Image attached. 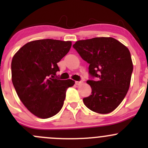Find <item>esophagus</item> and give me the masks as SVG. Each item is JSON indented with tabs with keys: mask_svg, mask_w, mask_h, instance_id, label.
Returning <instances> with one entry per match:
<instances>
[{
	"mask_svg": "<svg viewBox=\"0 0 148 148\" xmlns=\"http://www.w3.org/2000/svg\"><path fill=\"white\" fill-rule=\"evenodd\" d=\"M82 83V80H81V81H76V82H75V84H77V85L81 84Z\"/></svg>",
	"mask_w": 148,
	"mask_h": 148,
	"instance_id": "esophagus-1",
	"label": "esophagus"
}]
</instances>
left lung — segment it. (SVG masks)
Instances as JSON below:
<instances>
[{"label": "left lung", "instance_id": "obj_1", "mask_svg": "<svg viewBox=\"0 0 148 148\" xmlns=\"http://www.w3.org/2000/svg\"><path fill=\"white\" fill-rule=\"evenodd\" d=\"M73 47L89 64L90 79L86 83L92 95L84 98V104L97 113L111 112L122 102L130 84L133 65L129 49L111 37L81 40Z\"/></svg>", "mask_w": 148, "mask_h": 148}]
</instances>
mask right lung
I'll list each match as a JSON object with an SVG mask.
<instances>
[{"label": "right lung", "instance_id": "obj_1", "mask_svg": "<svg viewBox=\"0 0 148 148\" xmlns=\"http://www.w3.org/2000/svg\"><path fill=\"white\" fill-rule=\"evenodd\" d=\"M71 41L41 39L28 42L13 56L12 82L19 99L34 115L42 119L62 108L71 79L60 80L57 63L69 51Z\"/></svg>", "mask_w": 148, "mask_h": 148}]
</instances>
